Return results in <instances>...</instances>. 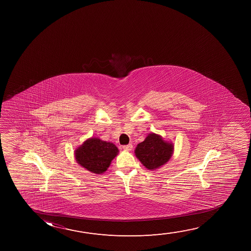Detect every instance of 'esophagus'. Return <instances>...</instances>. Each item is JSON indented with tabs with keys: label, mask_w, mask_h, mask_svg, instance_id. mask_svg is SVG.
Segmentation results:
<instances>
[{
	"label": "esophagus",
	"mask_w": 251,
	"mask_h": 251,
	"mask_svg": "<svg viewBox=\"0 0 251 251\" xmlns=\"http://www.w3.org/2000/svg\"><path fill=\"white\" fill-rule=\"evenodd\" d=\"M132 148H133L132 144L124 145V146H123V149L125 150V151H131Z\"/></svg>",
	"instance_id": "obj_1"
}]
</instances>
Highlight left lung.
Instances as JSON below:
<instances>
[{"label":"left lung","mask_w":251,"mask_h":251,"mask_svg":"<svg viewBox=\"0 0 251 251\" xmlns=\"http://www.w3.org/2000/svg\"><path fill=\"white\" fill-rule=\"evenodd\" d=\"M173 145L165 142L158 134H148L144 141L138 144L135 155L148 170H154L165 165L172 157Z\"/></svg>","instance_id":"left-lung-1"}]
</instances>
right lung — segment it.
<instances>
[{"mask_svg":"<svg viewBox=\"0 0 251 251\" xmlns=\"http://www.w3.org/2000/svg\"><path fill=\"white\" fill-rule=\"evenodd\" d=\"M117 152L118 149L113 143L92 138L76 150V161L90 172L101 174L106 171Z\"/></svg>","mask_w":251,"mask_h":251,"instance_id":"add662e5","label":"right lung"}]
</instances>
